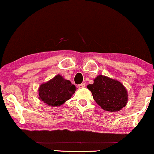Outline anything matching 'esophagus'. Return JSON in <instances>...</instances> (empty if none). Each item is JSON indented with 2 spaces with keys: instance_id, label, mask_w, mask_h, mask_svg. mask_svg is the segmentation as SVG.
<instances>
[{
  "instance_id": "34e87169",
  "label": "esophagus",
  "mask_w": 154,
  "mask_h": 154,
  "mask_svg": "<svg viewBox=\"0 0 154 154\" xmlns=\"http://www.w3.org/2000/svg\"><path fill=\"white\" fill-rule=\"evenodd\" d=\"M78 87H79V88H83L85 87V83H82V84H79L78 85Z\"/></svg>"
}]
</instances>
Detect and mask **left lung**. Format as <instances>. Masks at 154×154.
I'll return each instance as SVG.
<instances>
[{
    "mask_svg": "<svg viewBox=\"0 0 154 154\" xmlns=\"http://www.w3.org/2000/svg\"><path fill=\"white\" fill-rule=\"evenodd\" d=\"M93 98L103 110L120 111L128 102V91L119 81L100 75L94 79L93 84L87 85Z\"/></svg>",
    "mask_w": 154,
    "mask_h": 154,
    "instance_id": "left-lung-1",
    "label": "left lung"
}]
</instances>
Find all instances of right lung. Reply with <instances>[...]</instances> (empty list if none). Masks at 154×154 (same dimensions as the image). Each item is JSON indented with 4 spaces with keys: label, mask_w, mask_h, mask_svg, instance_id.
Wrapping results in <instances>:
<instances>
[{
    "label": "right lung",
    "mask_w": 154,
    "mask_h": 154,
    "mask_svg": "<svg viewBox=\"0 0 154 154\" xmlns=\"http://www.w3.org/2000/svg\"><path fill=\"white\" fill-rule=\"evenodd\" d=\"M77 88L69 80L57 75L48 82L40 85L38 98L50 106H59L69 100Z\"/></svg>",
    "instance_id": "1"
}]
</instances>
